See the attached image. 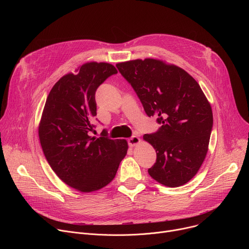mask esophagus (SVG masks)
<instances>
[{
    "label": "esophagus",
    "instance_id": "1",
    "mask_svg": "<svg viewBox=\"0 0 249 249\" xmlns=\"http://www.w3.org/2000/svg\"><path fill=\"white\" fill-rule=\"evenodd\" d=\"M140 142H141V140H140V138L137 137V136H133V137H131V138L128 139V144H129L130 147H135V146H137L138 144H140Z\"/></svg>",
    "mask_w": 249,
    "mask_h": 249
}]
</instances>
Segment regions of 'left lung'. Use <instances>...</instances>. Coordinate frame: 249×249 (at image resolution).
<instances>
[{"instance_id":"obj_1","label":"left lung","mask_w":249,"mask_h":249,"mask_svg":"<svg viewBox=\"0 0 249 249\" xmlns=\"http://www.w3.org/2000/svg\"><path fill=\"white\" fill-rule=\"evenodd\" d=\"M116 67L147 115L157 116L161 125L143 137L157 152L149 174L168 187L184 185L206 158L213 128L211 104L199 84L183 69L157 59H137Z\"/></svg>"}]
</instances>
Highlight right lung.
Listing matches in <instances>:
<instances>
[{
  "instance_id": "add662e5",
  "label": "right lung",
  "mask_w": 249,
  "mask_h": 249,
  "mask_svg": "<svg viewBox=\"0 0 249 249\" xmlns=\"http://www.w3.org/2000/svg\"><path fill=\"white\" fill-rule=\"evenodd\" d=\"M117 74L108 63L89 62L77 73L63 76L50 90L38 135L44 156L59 178L81 192H92L110 183L127 154V141L112 140L107 132L91 137L96 115L95 91Z\"/></svg>"
}]
</instances>
